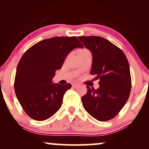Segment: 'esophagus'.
Listing matches in <instances>:
<instances>
[{
  "instance_id": "esophagus-1",
  "label": "esophagus",
  "mask_w": 149,
  "mask_h": 149,
  "mask_svg": "<svg viewBox=\"0 0 149 149\" xmlns=\"http://www.w3.org/2000/svg\"><path fill=\"white\" fill-rule=\"evenodd\" d=\"M79 84H78V83H73L72 84V86L74 87V88H76V87H78Z\"/></svg>"
}]
</instances>
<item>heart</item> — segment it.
<instances>
[{
	"mask_svg": "<svg viewBox=\"0 0 149 149\" xmlns=\"http://www.w3.org/2000/svg\"><path fill=\"white\" fill-rule=\"evenodd\" d=\"M88 52V49H80V50L79 51V53H80V52Z\"/></svg>",
	"mask_w": 149,
	"mask_h": 149,
	"instance_id": "1",
	"label": "heart"
}]
</instances>
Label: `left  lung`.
<instances>
[{
    "mask_svg": "<svg viewBox=\"0 0 149 149\" xmlns=\"http://www.w3.org/2000/svg\"><path fill=\"white\" fill-rule=\"evenodd\" d=\"M92 54L91 74L100 79L97 90L87 86L82 97L86 111L100 121L113 118L126 104L131 90L130 66L119 47L100 36H79Z\"/></svg>",
    "mask_w": 149,
    "mask_h": 149,
    "instance_id": "left-lung-1",
    "label": "left lung"
}]
</instances>
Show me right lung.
<instances>
[{"label": "right lung", "mask_w": 149, "mask_h": 149, "mask_svg": "<svg viewBox=\"0 0 149 149\" xmlns=\"http://www.w3.org/2000/svg\"><path fill=\"white\" fill-rule=\"evenodd\" d=\"M83 44L76 37H54L37 42L26 51L19 61L15 91L24 111L36 120H45L60 109L64 93L71 88L52 83L56 70L65 58Z\"/></svg>", "instance_id": "add662e5"}]
</instances>
